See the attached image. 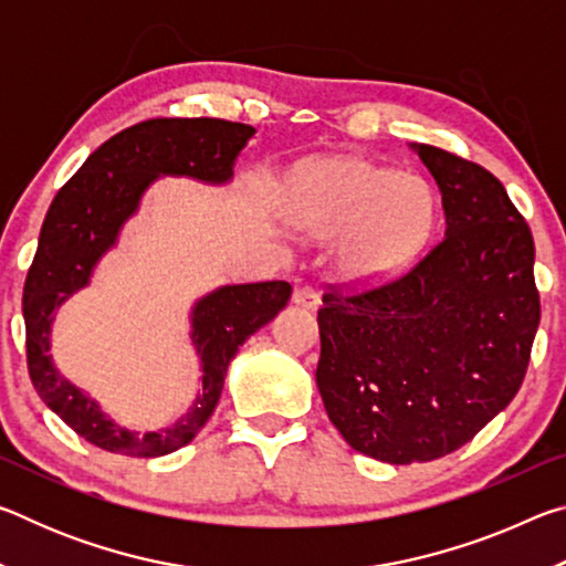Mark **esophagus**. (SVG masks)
I'll return each instance as SVG.
<instances>
[{
    "label": "esophagus",
    "instance_id": "esophagus-1",
    "mask_svg": "<svg viewBox=\"0 0 566 566\" xmlns=\"http://www.w3.org/2000/svg\"><path fill=\"white\" fill-rule=\"evenodd\" d=\"M292 302L304 306V310H317V306H319V292H317V286H312V284L294 286Z\"/></svg>",
    "mask_w": 566,
    "mask_h": 566
}]
</instances>
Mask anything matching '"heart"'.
I'll return each instance as SVG.
<instances>
[{
	"mask_svg": "<svg viewBox=\"0 0 566 566\" xmlns=\"http://www.w3.org/2000/svg\"><path fill=\"white\" fill-rule=\"evenodd\" d=\"M314 234H344L342 264L357 280L395 274L432 229L424 181L364 159H332L312 171L302 207Z\"/></svg>",
	"mask_w": 566,
	"mask_h": 566,
	"instance_id": "b5f03b06",
	"label": "heart"
}]
</instances>
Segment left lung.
<instances>
[{
  "label": "left lung",
  "mask_w": 566,
  "mask_h": 566,
  "mask_svg": "<svg viewBox=\"0 0 566 566\" xmlns=\"http://www.w3.org/2000/svg\"><path fill=\"white\" fill-rule=\"evenodd\" d=\"M442 191L444 237L405 274L344 290L317 312V387L357 452L432 462L520 391L539 327L530 224L492 171L415 145Z\"/></svg>",
  "instance_id": "1"
}]
</instances>
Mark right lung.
<instances>
[{"mask_svg": "<svg viewBox=\"0 0 566 566\" xmlns=\"http://www.w3.org/2000/svg\"><path fill=\"white\" fill-rule=\"evenodd\" d=\"M254 129L249 124L197 117L145 119L94 149L80 171L56 191L44 217L40 247L22 294L27 369L44 405L76 434L104 452L165 457L197 437L222 395L229 361L252 334L290 302V282L232 284L205 296L191 312V342L202 357V391L175 427L145 437L127 432L72 387L50 357L54 310L90 282L99 256L114 244L124 219L134 214L142 191L157 175H187L227 181L239 149Z\"/></svg>", "mask_w": 566, "mask_h": 566, "instance_id": "1", "label": "right lung"}]
</instances>
